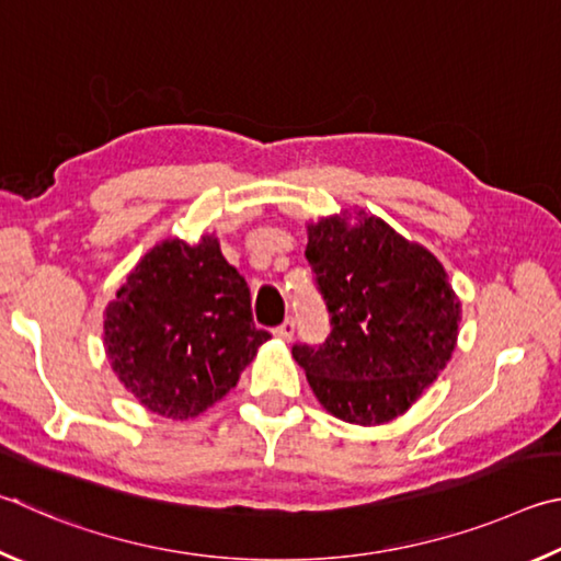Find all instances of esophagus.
I'll return each mask as SVG.
<instances>
[{"instance_id":"obj_1","label":"esophagus","mask_w":561,"mask_h":561,"mask_svg":"<svg viewBox=\"0 0 561 561\" xmlns=\"http://www.w3.org/2000/svg\"><path fill=\"white\" fill-rule=\"evenodd\" d=\"M293 332H296V322H293L290 318H286L278 328L273 330V335L278 337V340H283V342H288L293 337Z\"/></svg>"}]
</instances>
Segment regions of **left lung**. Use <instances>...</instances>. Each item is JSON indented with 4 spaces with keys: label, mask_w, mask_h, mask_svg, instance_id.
<instances>
[{
    "label": "left lung",
    "mask_w": 561,
    "mask_h": 561,
    "mask_svg": "<svg viewBox=\"0 0 561 561\" xmlns=\"http://www.w3.org/2000/svg\"><path fill=\"white\" fill-rule=\"evenodd\" d=\"M308 224L306 259L328 302L330 335L296 345L322 409L379 426L411 409L446 369L458 342L460 300L426 245L365 209Z\"/></svg>",
    "instance_id": "8db88e82"
}]
</instances>
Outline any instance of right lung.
Wrapping results in <instances>:
<instances>
[{
    "instance_id": "obj_1",
    "label": "right lung",
    "mask_w": 561,
    "mask_h": 561,
    "mask_svg": "<svg viewBox=\"0 0 561 561\" xmlns=\"http://www.w3.org/2000/svg\"><path fill=\"white\" fill-rule=\"evenodd\" d=\"M268 340L214 233L157 243L103 312L115 377L147 411L172 421L199 416L229 394Z\"/></svg>"
}]
</instances>
